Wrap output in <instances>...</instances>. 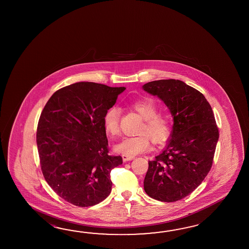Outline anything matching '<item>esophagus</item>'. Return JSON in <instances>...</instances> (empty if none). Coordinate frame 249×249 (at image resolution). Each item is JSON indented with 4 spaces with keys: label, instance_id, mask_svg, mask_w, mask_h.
<instances>
[{
    "label": "esophagus",
    "instance_id": "1",
    "mask_svg": "<svg viewBox=\"0 0 249 249\" xmlns=\"http://www.w3.org/2000/svg\"><path fill=\"white\" fill-rule=\"evenodd\" d=\"M123 161L124 162H127V161H131L132 159H134V157H131V156H126V155H123Z\"/></svg>",
    "mask_w": 249,
    "mask_h": 249
}]
</instances>
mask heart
I'll use <instances>...</instances> for the list:
<instances>
[{"label": "heart", "instance_id": "obj_1", "mask_svg": "<svg viewBox=\"0 0 249 249\" xmlns=\"http://www.w3.org/2000/svg\"><path fill=\"white\" fill-rule=\"evenodd\" d=\"M132 107L144 119L139 130L138 136L125 137L115 147L117 152L126 156H136L150 148V142L155 145H163L167 142L172 134V121L170 117L159 111L157 102L151 98H144L134 101ZM121 110L116 106L107 110L103 117V124L106 132L112 136L120 132Z\"/></svg>", "mask_w": 249, "mask_h": 249}]
</instances>
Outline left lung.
Segmentation results:
<instances>
[{
	"mask_svg": "<svg viewBox=\"0 0 249 249\" xmlns=\"http://www.w3.org/2000/svg\"><path fill=\"white\" fill-rule=\"evenodd\" d=\"M174 117L171 140L164 151L148 161L144 191L154 199L175 202L195 191L211 169L219 131L210 104L200 91L180 80L147 83Z\"/></svg>",
	"mask_w": 249,
	"mask_h": 249,
	"instance_id": "left-lung-1",
	"label": "left lung"
}]
</instances>
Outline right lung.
<instances>
[{
	"label": "right lung",
	"instance_id": "1",
	"mask_svg": "<svg viewBox=\"0 0 249 249\" xmlns=\"http://www.w3.org/2000/svg\"><path fill=\"white\" fill-rule=\"evenodd\" d=\"M124 87L79 82L55 91L38 122L36 143L42 175L55 193L80 207L103 201L111 192L110 156L103 117Z\"/></svg>",
	"mask_w": 249,
	"mask_h": 249
}]
</instances>
